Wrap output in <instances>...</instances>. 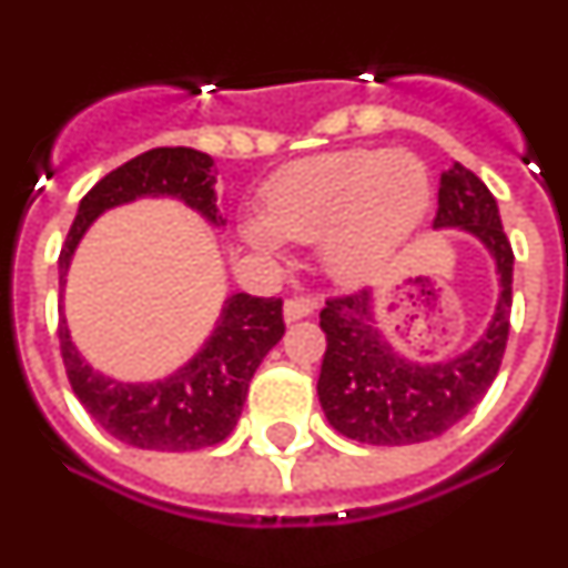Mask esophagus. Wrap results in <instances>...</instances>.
<instances>
[{
    "instance_id": "34e87169",
    "label": "esophagus",
    "mask_w": 568,
    "mask_h": 568,
    "mask_svg": "<svg viewBox=\"0 0 568 568\" xmlns=\"http://www.w3.org/2000/svg\"><path fill=\"white\" fill-rule=\"evenodd\" d=\"M315 307H318V301L307 298V295H301V298H290L287 304H284V318L293 324V321H301V318H307V315H313Z\"/></svg>"
}]
</instances>
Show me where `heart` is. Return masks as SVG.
<instances>
[{
    "mask_svg": "<svg viewBox=\"0 0 568 568\" xmlns=\"http://www.w3.org/2000/svg\"><path fill=\"white\" fill-rule=\"evenodd\" d=\"M429 193V175L418 155L406 150H335L278 170L264 187L261 207L264 223L278 239L295 244L324 241L327 267L341 278H358L413 233ZM266 229L250 227L258 247H273Z\"/></svg>",
    "mask_w": 568,
    "mask_h": 568,
    "instance_id": "1",
    "label": "heart"
}]
</instances>
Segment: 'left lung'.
Here are the masks:
<instances>
[{
  "label": "left lung",
  "instance_id": "left-lung-1",
  "mask_svg": "<svg viewBox=\"0 0 568 568\" xmlns=\"http://www.w3.org/2000/svg\"><path fill=\"white\" fill-rule=\"evenodd\" d=\"M435 227H464L486 244L500 275L495 318L469 353L420 366L389 349L375 327L366 290L327 298L321 310L327 353L321 361L318 400L329 424L361 444L406 446L438 438L484 398L504 361L515 253L495 195L464 164L440 173Z\"/></svg>",
  "mask_w": 568,
  "mask_h": 568
}]
</instances>
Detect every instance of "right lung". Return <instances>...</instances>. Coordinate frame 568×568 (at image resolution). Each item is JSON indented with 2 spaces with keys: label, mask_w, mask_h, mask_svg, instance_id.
Wrapping results in <instances>:
<instances>
[{
  "label": "right lung",
  "mask_w": 568,
  "mask_h": 568,
  "mask_svg": "<svg viewBox=\"0 0 568 568\" xmlns=\"http://www.w3.org/2000/svg\"><path fill=\"white\" fill-rule=\"evenodd\" d=\"M215 164L193 148H153L99 179L79 204L59 253V284H64L70 255L99 213L139 195H175L210 222L215 210ZM284 335L281 298L239 293L227 301L222 321L204 349L170 378L155 384H119L93 373L59 318V349L70 386L90 418L113 438L150 453H193L222 444L233 433L247 386L261 358Z\"/></svg>",
  "instance_id": "1"
}]
</instances>
